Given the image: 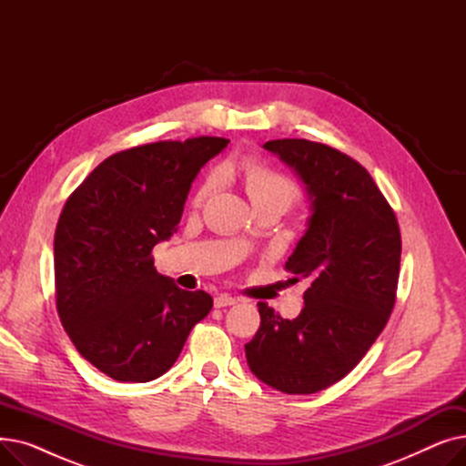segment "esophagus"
<instances>
[{
	"label": "esophagus",
	"mask_w": 466,
	"mask_h": 466,
	"mask_svg": "<svg viewBox=\"0 0 466 466\" xmlns=\"http://www.w3.org/2000/svg\"><path fill=\"white\" fill-rule=\"evenodd\" d=\"M236 302H238V299H234L232 295H228V292H220V295H217L215 300H213L215 308H227V306H232V304H236Z\"/></svg>",
	"instance_id": "1"
}]
</instances>
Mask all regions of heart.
I'll list each match as a JSON object with an SVG mask.
<instances>
[{
  "label": "heart",
  "instance_id": "b5f03b06",
  "mask_svg": "<svg viewBox=\"0 0 466 466\" xmlns=\"http://www.w3.org/2000/svg\"><path fill=\"white\" fill-rule=\"evenodd\" d=\"M238 167H239V174L243 177V183H246V190L249 194L253 206L272 202V204H279L287 209L297 200H300V196H302L300 183L295 177L283 174V171L268 166L257 158L241 160ZM220 181H223V174H220V169H213L211 174L202 181L198 190H196L194 204H204L209 196L218 188Z\"/></svg>",
  "mask_w": 466,
  "mask_h": 466
}]
</instances>
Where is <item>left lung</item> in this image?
Returning <instances> with one entry per match:
<instances>
[{
	"label": "left lung",
	"instance_id": "obj_1",
	"mask_svg": "<svg viewBox=\"0 0 466 466\" xmlns=\"http://www.w3.org/2000/svg\"><path fill=\"white\" fill-rule=\"evenodd\" d=\"M304 181L308 230L285 268L308 279L304 308L283 319L258 302L260 327L246 344L251 372L287 395H311L346 378L385 329L397 300L399 220L357 160L325 143L272 139Z\"/></svg>",
	"mask_w": 466,
	"mask_h": 466
}]
</instances>
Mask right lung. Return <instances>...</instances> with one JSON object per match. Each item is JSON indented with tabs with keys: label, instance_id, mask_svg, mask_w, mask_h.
Segmentation results:
<instances>
[{
	"label": "right lung",
	"instance_id": "add662e5",
	"mask_svg": "<svg viewBox=\"0 0 466 466\" xmlns=\"http://www.w3.org/2000/svg\"><path fill=\"white\" fill-rule=\"evenodd\" d=\"M228 139L137 145L106 158L71 192L55 232V289L73 346L116 381H151L211 311L206 290L157 272L153 248L176 232L200 167Z\"/></svg>",
	"mask_w": 466,
	"mask_h": 466
}]
</instances>
